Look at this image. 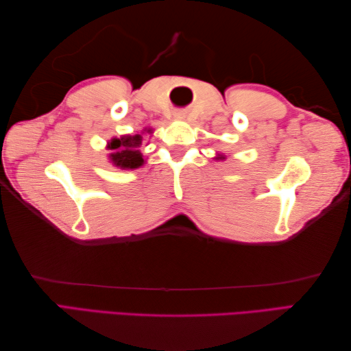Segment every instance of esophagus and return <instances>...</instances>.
<instances>
[{
    "instance_id": "obj_1",
    "label": "esophagus",
    "mask_w": 351,
    "mask_h": 351,
    "mask_svg": "<svg viewBox=\"0 0 351 351\" xmlns=\"http://www.w3.org/2000/svg\"><path fill=\"white\" fill-rule=\"evenodd\" d=\"M175 117H176V119H182V113H181V111H178V113H175Z\"/></svg>"
}]
</instances>
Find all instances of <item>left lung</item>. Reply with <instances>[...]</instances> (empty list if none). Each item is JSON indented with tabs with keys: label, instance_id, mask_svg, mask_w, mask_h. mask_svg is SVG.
I'll list each match as a JSON object with an SVG mask.
<instances>
[{
	"label": "left lung",
	"instance_id": "obj_1",
	"mask_svg": "<svg viewBox=\"0 0 351 351\" xmlns=\"http://www.w3.org/2000/svg\"><path fill=\"white\" fill-rule=\"evenodd\" d=\"M217 160H225V156H223V155H219V156H217Z\"/></svg>",
	"mask_w": 351,
	"mask_h": 351
}]
</instances>
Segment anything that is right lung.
I'll return each instance as SVG.
<instances>
[{"label":"right lung","mask_w":351,"mask_h":351,"mask_svg":"<svg viewBox=\"0 0 351 351\" xmlns=\"http://www.w3.org/2000/svg\"><path fill=\"white\" fill-rule=\"evenodd\" d=\"M147 132H151V130H147ZM141 145H143V136L141 134L111 138L107 146L111 151L108 158L113 162V166L119 169H138L145 164L143 155L140 152Z\"/></svg>","instance_id":"1"}]
</instances>
